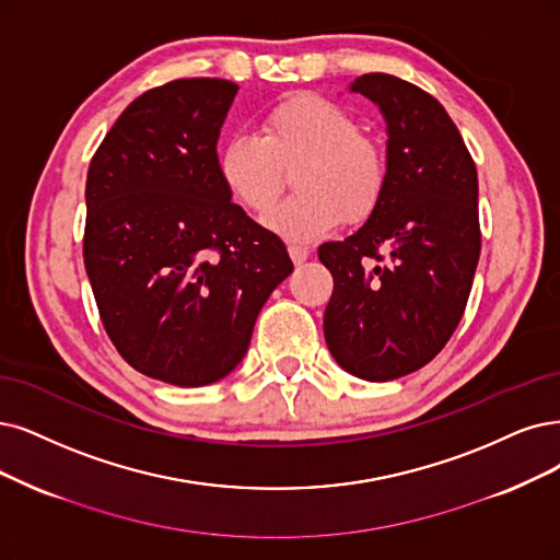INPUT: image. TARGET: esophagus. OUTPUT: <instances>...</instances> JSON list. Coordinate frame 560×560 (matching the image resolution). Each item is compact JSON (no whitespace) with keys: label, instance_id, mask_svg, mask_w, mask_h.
Instances as JSON below:
<instances>
[{"label":"esophagus","instance_id":"obj_1","mask_svg":"<svg viewBox=\"0 0 560 560\" xmlns=\"http://www.w3.org/2000/svg\"><path fill=\"white\" fill-rule=\"evenodd\" d=\"M288 254H291V258H293L295 265H302V262H306V258H308V248L302 246V244H291V246H288Z\"/></svg>","mask_w":560,"mask_h":560}]
</instances>
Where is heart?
Here are the masks:
<instances>
[{
    "instance_id": "1",
    "label": "heart",
    "mask_w": 560,
    "mask_h": 560,
    "mask_svg": "<svg viewBox=\"0 0 560 560\" xmlns=\"http://www.w3.org/2000/svg\"><path fill=\"white\" fill-rule=\"evenodd\" d=\"M300 196L265 219L279 237L306 244L337 231L348 219L362 223L387 191L389 163L383 144L362 133L360 121L335 101L314 94L288 96L269 110L260 136L237 133L217 154L225 191L254 214L275 207L283 171H295Z\"/></svg>"
}]
</instances>
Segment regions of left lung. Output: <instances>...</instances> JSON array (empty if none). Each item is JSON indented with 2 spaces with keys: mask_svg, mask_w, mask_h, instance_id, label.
Segmentation results:
<instances>
[{
  "mask_svg": "<svg viewBox=\"0 0 560 560\" xmlns=\"http://www.w3.org/2000/svg\"><path fill=\"white\" fill-rule=\"evenodd\" d=\"M348 90L385 119L389 179L353 235L318 246L335 279L323 329L343 371L385 383L436 358L464 316L480 260L478 171L424 90L387 73L360 75ZM381 247L390 254L385 266Z\"/></svg>",
  "mask_w": 560,
  "mask_h": 560,
  "instance_id": "8db88e82",
  "label": "left lung"
}]
</instances>
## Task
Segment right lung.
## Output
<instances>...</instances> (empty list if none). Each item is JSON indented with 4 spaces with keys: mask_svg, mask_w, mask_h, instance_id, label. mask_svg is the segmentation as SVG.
<instances>
[{
    "mask_svg": "<svg viewBox=\"0 0 560 560\" xmlns=\"http://www.w3.org/2000/svg\"><path fill=\"white\" fill-rule=\"evenodd\" d=\"M237 85L184 78L138 96L96 150L85 269L103 327L140 374L200 387L242 362L262 304L293 272L217 173Z\"/></svg>",
    "mask_w": 560,
    "mask_h": 560,
    "instance_id": "add662e5",
    "label": "right lung"
}]
</instances>
